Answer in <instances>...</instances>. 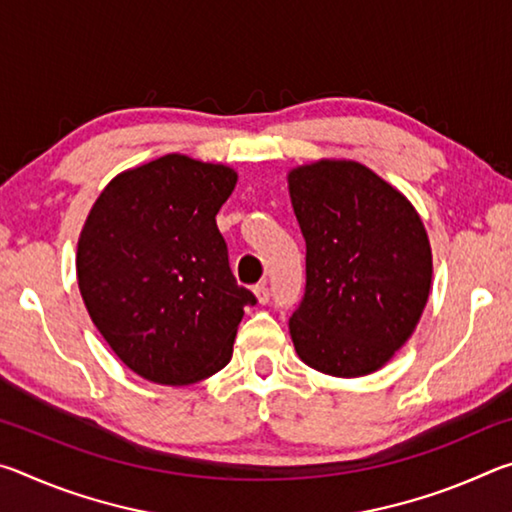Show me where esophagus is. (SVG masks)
<instances>
[{"instance_id": "esophagus-1", "label": "esophagus", "mask_w": 512, "mask_h": 512, "mask_svg": "<svg viewBox=\"0 0 512 512\" xmlns=\"http://www.w3.org/2000/svg\"><path fill=\"white\" fill-rule=\"evenodd\" d=\"M255 296H257V302H259V305H266V302L271 300V291H268L266 282L257 284V287H255Z\"/></svg>"}]
</instances>
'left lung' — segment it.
Wrapping results in <instances>:
<instances>
[{"mask_svg":"<svg viewBox=\"0 0 512 512\" xmlns=\"http://www.w3.org/2000/svg\"><path fill=\"white\" fill-rule=\"evenodd\" d=\"M307 244L305 296L289 320L298 357L334 377L379 370L429 300L431 246L409 198L354 160L289 171Z\"/></svg>","mask_w":512,"mask_h":512,"instance_id":"8db88e82","label":"left lung"}]
</instances>
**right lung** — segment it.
<instances>
[{"label": "right lung", "instance_id": "1", "mask_svg": "<svg viewBox=\"0 0 512 512\" xmlns=\"http://www.w3.org/2000/svg\"><path fill=\"white\" fill-rule=\"evenodd\" d=\"M237 171L169 153L110 180L85 219L76 277L92 323L137 375L196 384L232 357L255 296L230 271L216 214Z\"/></svg>", "mask_w": 512, "mask_h": 512}]
</instances>
